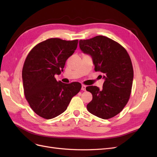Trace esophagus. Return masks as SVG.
<instances>
[{
  "label": "esophagus",
  "mask_w": 157,
  "mask_h": 157,
  "mask_svg": "<svg viewBox=\"0 0 157 157\" xmlns=\"http://www.w3.org/2000/svg\"><path fill=\"white\" fill-rule=\"evenodd\" d=\"M81 90H83V91H85V90H86V86H85V85H84V84H82Z\"/></svg>",
  "instance_id": "esophagus-1"
}]
</instances>
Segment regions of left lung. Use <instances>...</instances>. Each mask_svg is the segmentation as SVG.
I'll use <instances>...</instances> for the list:
<instances>
[{"label":"left lung","mask_w":157,"mask_h":157,"mask_svg":"<svg viewBox=\"0 0 157 157\" xmlns=\"http://www.w3.org/2000/svg\"><path fill=\"white\" fill-rule=\"evenodd\" d=\"M80 48L92 57L94 70L103 73L102 90L95 86L86 88L92 94L88 111L103 119L113 118L122 111L130 99L134 78L130 57L117 42L99 35L80 40Z\"/></svg>","instance_id":"obj_1"}]
</instances>
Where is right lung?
Wrapping results in <instances>:
<instances>
[{"label":"right lung","instance_id":"obj_1","mask_svg":"<svg viewBox=\"0 0 157 157\" xmlns=\"http://www.w3.org/2000/svg\"><path fill=\"white\" fill-rule=\"evenodd\" d=\"M78 40L52 38L31 49L22 69L25 99L36 115L51 119L67 109L72 98L81 89V84L57 81L69 57L77 49Z\"/></svg>","mask_w":157,"mask_h":157}]
</instances>
